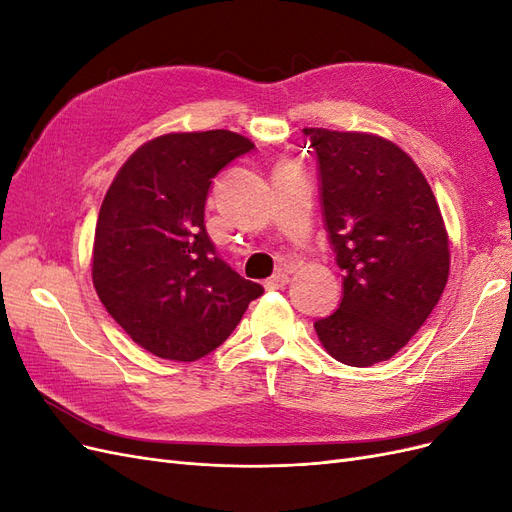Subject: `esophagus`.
<instances>
[{"mask_svg":"<svg viewBox=\"0 0 512 512\" xmlns=\"http://www.w3.org/2000/svg\"><path fill=\"white\" fill-rule=\"evenodd\" d=\"M286 284H288V273H282V271H277L275 275L269 277V280H265V288L267 290H280Z\"/></svg>","mask_w":512,"mask_h":512,"instance_id":"esophagus-1","label":"esophagus"}]
</instances>
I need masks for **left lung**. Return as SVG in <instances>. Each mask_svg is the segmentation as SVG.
<instances>
[{"instance_id": "obj_1", "label": "left lung", "mask_w": 512, "mask_h": 512, "mask_svg": "<svg viewBox=\"0 0 512 512\" xmlns=\"http://www.w3.org/2000/svg\"><path fill=\"white\" fill-rule=\"evenodd\" d=\"M324 230L344 271L342 303L314 329L344 365L391 359L421 329L448 280V237L408 153L363 132L305 128Z\"/></svg>"}]
</instances>
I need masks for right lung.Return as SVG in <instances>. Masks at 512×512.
<instances>
[{"mask_svg":"<svg viewBox=\"0 0 512 512\" xmlns=\"http://www.w3.org/2000/svg\"><path fill=\"white\" fill-rule=\"evenodd\" d=\"M254 143L228 130L166 134L121 166L94 239V286L138 346L196 361L222 346L265 288L220 258L205 228L213 179Z\"/></svg>","mask_w":512,"mask_h":512,"instance_id":"1","label":"right lung"}]
</instances>
